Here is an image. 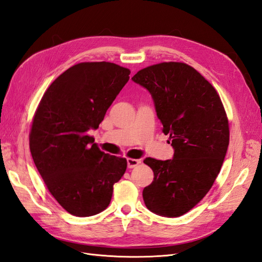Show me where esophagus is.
Wrapping results in <instances>:
<instances>
[{
    "label": "esophagus",
    "instance_id": "esophagus-1",
    "mask_svg": "<svg viewBox=\"0 0 262 262\" xmlns=\"http://www.w3.org/2000/svg\"><path fill=\"white\" fill-rule=\"evenodd\" d=\"M140 164V159H134V158H127V166L128 168H135L136 166Z\"/></svg>",
    "mask_w": 262,
    "mask_h": 262
}]
</instances>
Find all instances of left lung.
I'll list each match as a JSON object with an SVG mask.
<instances>
[{
	"label": "left lung",
	"mask_w": 262,
	"mask_h": 262,
	"mask_svg": "<svg viewBox=\"0 0 262 262\" xmlns=\"http://www.w3.org/2000/svg\"><path fill=\"white\" fill-rule=\"evenodd\" d=\"M133 82L149 92L172 159L146 158L152 183L143 190L148 209L163 217L188 212L209 191L229 145V125L216 90L191 66L160 63L140 70Z\"/></svg>",
	"instance_id": "8db88e82"
}]
</instances>
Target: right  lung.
Here are the masks:
<instances>
[{
	"label": "right lung",
	"instance_id": "add662e5",
	"mask_svg": "<svg viewBox=\"0 0 262 262\" xmlns=\"http://www.w3.org/2000/svg\"><path fill=\"white\" fill-rule=\"evenodd\" d=\"M129 74L108 62L74 65L51 84L35 113L33 160L52 196L73 216L106 209L126 171V158L99 150L87 132L98 128Z\"/></svg>",
	"mask_w": 262,
	"mask_h": 262
}]
</instances>
